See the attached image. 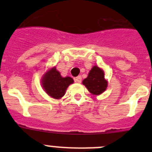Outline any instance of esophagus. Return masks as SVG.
<instances>
[{
  "label": "esophagus",
  "mask_w": 152,
  "mask_h": 152,
  "mask_svg": "<svg viewBox=\"0 0 152 152\" xmlns=\"http://www.w3.org/2000/svg\"><path fill=\"white\" fill-rule=\"evenodd\" d=\"M74 81L76 83H81V82H82V76H77V77L74 78Z\"/></svg>",
  "instance_id": "esophagus-1"
}]
</instances>
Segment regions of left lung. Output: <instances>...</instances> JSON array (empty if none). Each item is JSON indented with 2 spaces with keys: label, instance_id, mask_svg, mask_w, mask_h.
Returning a JSON list of instances; mask_svg holds the SVG:
<instances>
[{
  "label": "left lung",
  "instance_id": "left-lung-1",
  "mask_svg": "<svg viewBox=\"0 0 152 152\" xmlns=\"http://www.w3.org/2000/svg\"><path fill=\"white\" fill-rule=\"evenodd\" d=\"M82 84L93 95H100L107 87V81L104 79V72L96 65L90 70L88 76L83 80Z\"/></svg>",
  "mask_w": 152,
  "mask_h": 152
}]
</instances>
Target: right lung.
I'll return each mask as SVG.
<instances>
[{"instance_id": "right-lung-1", "label": "right lung", "mask_w": 152, "mask_h": 152, "mask_svg": "<svg viewBox=\"0 0 152 152\" xmlns=\"http://www.w3.org/2000/svg\"><path fill=\"white\" fill-rule=\"evenodd\" d=\"M42 86L44 90L50 97L59 99L65 94L68 86L73 83L71 77H62L55 67H52L42 76Z\"/></svg>"}]
</instances>
